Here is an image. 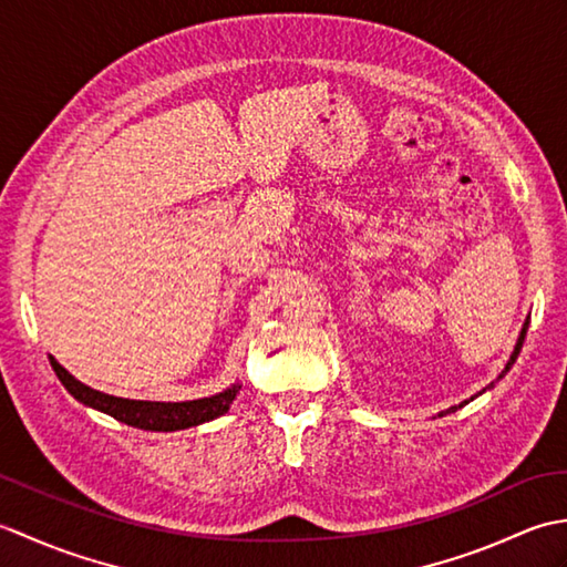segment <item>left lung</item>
<instances>
[{"mask_svg":"<svg viewBox=\"0 0 567 567\" xmlns=\"http://www.w3.org/2000/svg\"><path fill=\"white\" fill-rule=\"evenodd\" d=\"M526 329H528V319L524 321V329H522V333H519V341H516V346H514V353H512V358L507 360V365H504V370H502V375H499V380H502L504 375H507V372L512 370V365L516 363V355H519V351H522V346H524V339H526ZM489 388H495V382H492V384H489ZM489 388H485V390H489ZM485 390H483V392H485ZM483 392H477V394H483ZM477 394H475V396H477ZM475 396H470V400L461 402V404H457V406H451V409H449V412H455V409H461V406H465L467 402H473V400H475ZM441 416H443V412H441Z\"/></svg>","mask_w":567,"mask_h":567,"instance_id":"obj_1","label":"left lung"}]
</instances>
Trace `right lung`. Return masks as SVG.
I'll return each mask as SVG.
<instances>
[{"label": "right lung", "instance_id": "1", "mask_svg": "<svg viewBox=\"0 0 567 567\" xmlns=\"http://www.w3.org/2000/svg\"><path fill=\"white\" fill-rule=\"evenodd\" d=\"M51 365L55 370L58 380L65 384V390L75 396L84 406L97 409L114 416L116 421H124L128 426H136L143 431H179L189 426H199L204 421H212L228 412V406L234 404L240 384H231L219 394L202 396V400L192 402H143V400H124V396L104 394L100 390H92L87 384L75 380L70 372L58 363L51 355Z\"/></svg>", "mask_w": 567, "mask_h": 567}]
</instances>
